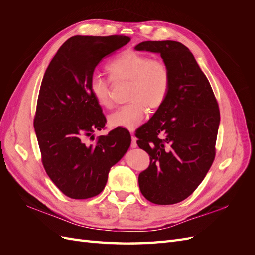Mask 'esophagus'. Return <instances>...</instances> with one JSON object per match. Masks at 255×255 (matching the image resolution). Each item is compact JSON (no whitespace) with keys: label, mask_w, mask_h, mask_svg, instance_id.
Instances as JSON below:
<instances>
[{"label":"esophagus","mask_w":255,"mask_h":255,"mask_svg":"<svg viewBox=\"0 0 255 255\" xmlns=\"http://www.w3.org/2000/svg\"><path fill=\"white\" fill-rule=\"evenodd\" d=\"M130 135H132V143H130V148H133V149H135V148H137V142H136V137H135V134H134V132L133 130H130Z\"/></svg>","instance_id":"1"}]
</instances>
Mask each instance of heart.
Wrapping results in <instances>:
<instances>
[{
  "mask_svg": "<svg viewBox=\"0 0 255 255\" xmlns=\"http://www.w3.org/2000/svg\"><path fill=\"white\" fill-rule=\"evenodd\" d=\"M113 82H128V103L120 106L109 116L113 128H136L144 118L146 106L156 110L164 104L171 84V74L163 60L151 59L144 54L123 51L106 65ZM92 97L99 105L111 107L110 83L100 75L89 82Z\"/></svg>",
  "mask_w": 255,
  "mask_h": 255,
  "instance_id": "1",
  "label": "heart"
}]
</instances>
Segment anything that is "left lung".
Wrapping results in <instances>:
<instances>
[{"instance_id":"1","label":"left lung","mask_w":255,"mask_h":255,"mask_svg":"<svg viewBox=\"0 0 255 255\" xmlns=\"http://www.w3.org/2000/svg\"><path fill=\"white\" fill-rule=\"evenodd\" d=\"M136 51L160 54L171 74L164 104L137 129L150 155L138 176L143 197L159 205L179 203L203 181L215 158L220 113L211 84L188 48L177 41H143Z\"/></svg>"}]
</instances>
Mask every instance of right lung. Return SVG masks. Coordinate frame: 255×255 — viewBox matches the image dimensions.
<instances>
[{
  "label": "right lung",
  "instance_id": "obj_1",
  "mask_svg": "<svg viewBox=\"0 0 255 255\" xmlns=\"http://www.w3.org/2000/svg\"><path fill=\"white\" fill-rule=\"evenodd\" d=\"M128 36H73L61 45L44 72L34 128L42 164L52 182L69 198L88 199L101 192L111 168L130 145L128 130L117 128L87 138L105 123L89 82L103 57L128 43Z\"/></svg>",
  "mask_w": 255,
  "mask_h": 255
}]
</instances>
